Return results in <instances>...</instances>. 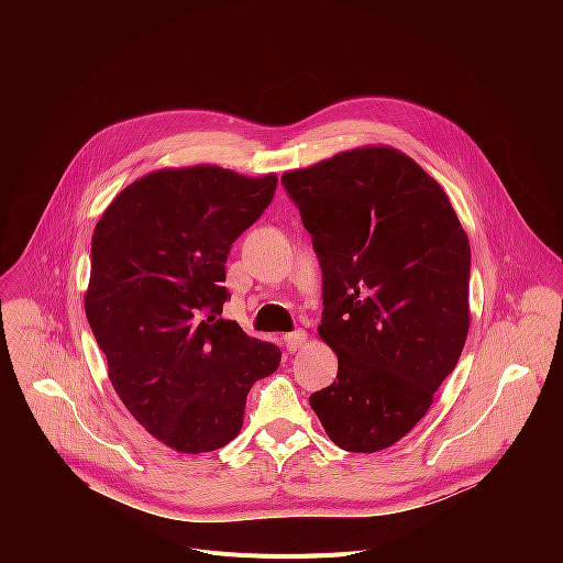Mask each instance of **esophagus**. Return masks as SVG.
Here are the masks:
<instances>
[{
    "label": "esophagus",
    "mask_w": 563,
    "mask_h": 563,
    "mask_svg": "<svg viewBox=\"0 0 563 563\" xmlns=\"http://www.w3.org/2000/svg\"><path fill=\"white\" fill-rule=\"evenodd\" d=\"M305 343H307V334H305L302 330L291 332V334H285V345H287V350H289V352L300 350Z\"/></svg>",
    "instance_id": "34e87169"
}]
</instances>
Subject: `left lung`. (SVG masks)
<instances>
[{"label": "left lung", "instance_id": "left-lung-1", "mask_svg": "<svg viewBox=\"0 0 563 563\" xmlns=\"http://www.w3.org/2000/svg\"><path fill=\"white\" fill-rule=\"evenodd\" d=\"M323 269L318 336L336 380L309 396L328 437L378 452L430 410L470 330V243L443 187L387 144L283 174Z\"/></svg>", "mask_w": 563, "mask_h": 563}]
</instances>
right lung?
I'll list each match as a JSON object with an SVG mask.
<instances>
[{
  "instance_id": "obj_1",
  "label": "right lung",
  "mask_w": 563,
  "mask_h": 563,
  "mask_svg": "<svg viewBox=\"0 0 563 563\" xmlns=\"http://www.w3.org/2000/svg\"><path fill=\"white\" fill-rule=\"evenodd\" d=\"M276 183L216 165L157 169L124 187L96 224L89 325L131 417L176 452L235 439L252 385L280 365L276 345L218 318L229 247Z\"/></svg>"
}]
</instances>
